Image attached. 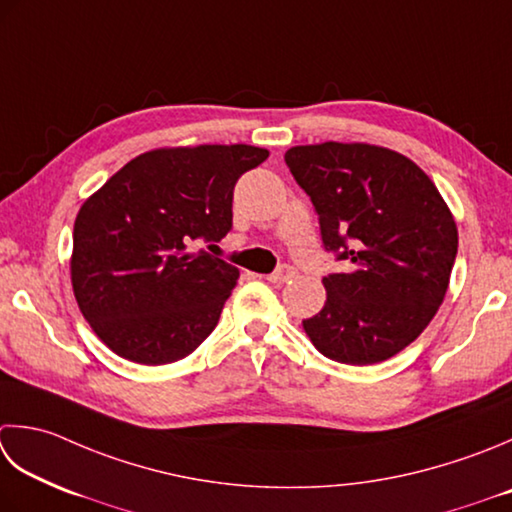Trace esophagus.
Instances as JSON below:
<instances>
[{
    "instance_id": "34e87169",
    "label": "esophagus",
    "mask_w": 512,
    "mask_h": 512,
    "mask_svg": "<svg viewBox=\"0 0 512 512\" xmlns=\"http://www.w3.org/2000/svg\"><path fill=\"white\" fill-rule=\"evenodd\" d=\"M297 275V270L293 268V266H288V264H284V266H279L275 273H270L268 275V282H273V284H284V282H288V279H293Z\"/></svg>"
}]
</instances>
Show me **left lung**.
Here are the masks:
<instances>
[{"mask_svg": "<svg viewBox=\"0 0 512 512\" xmlns=\"http://www.w3.org/2000/svg\"><path fill=\"white\" fill-rule=\"evenodd\" d=\"M284 162L319 217L328 253L346 273L324 277L326 304L304 319L328 359L366 366L397 355L442 306L457 226L430 177L382 146L326 142Z\"/></svg>", "mask_w": 512, "mask_h": 512, "instance_id": "left-lung-1", "label": "left lung"}]
</instances>
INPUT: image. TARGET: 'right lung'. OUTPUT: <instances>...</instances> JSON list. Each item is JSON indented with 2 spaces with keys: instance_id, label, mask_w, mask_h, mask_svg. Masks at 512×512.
I'll return each mask as SVG.
<instances>
[{
  "instance_id": "1",
  "label": "right lung",
  "mask_w": 512,
  "mask_h": 512,
  "mask_svg": "<svg viewBox=\"0 0 512 512\" xmlns=\"http://www.w3.org/2000/svg\"><path fill=\"white\" fill-rule=\"evenodd\" d=\"M268 150L159 148L117 170L79 208L70 279L97 337L135 364L177 362L213 333L239 270L195 242L233 228V190Z\"/></svg>"
}]
</instances>
